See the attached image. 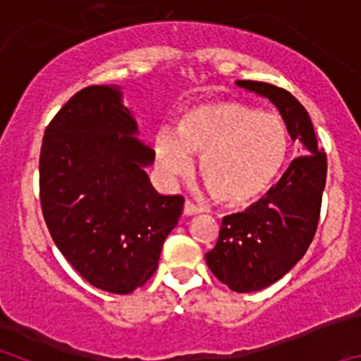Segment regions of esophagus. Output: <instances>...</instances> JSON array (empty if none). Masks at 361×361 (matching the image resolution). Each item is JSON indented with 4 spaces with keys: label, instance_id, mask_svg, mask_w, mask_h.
Returning <instances> with one entry per match:
<instances>
[{
    "label": "esophagus",
    "instance_id": "34e87169",
    "mask_svg": "<svg viewBox=\"0 0 361 361\" xmlns=\"http://www.w3.org/2000/svg\"><path fill=\"white\" fill-rule=\"evenodd\" d=\"M200 212H202V209H200L197 204L191 202V200H186V202H184V213H186V215H195V213Z\"/></svg>",
    "mask_w": 361,
    "mask_h": 361
}]
</instances>
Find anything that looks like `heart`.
Listing matches in <instances>:
<instances>
[{"mask_svg":"<svg viewBox=\"0 0 361 361\" xmlns=\"http://www.w3.org/2000/svg\"><path fill=\"white\" fill-rule=\"evenodd\" d=\"M288 132L271 114L235 101L190 108L177 128L161 130L155 157L168 175L191 168V155H200L199 175L219 202L247 204L275 183L288 157Z\"/></svg>","mask_w":361,"mask_h":361,"instance_id":"heart-1","label":"heart"}]
</instances>
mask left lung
Returning <instances> with one entry per match:
<instances>
[{
	"label": "left lung",
	"mask_w": 361,
	"mask_h": 361,
	"mask_svg": "<svg viewBox=\"0 0 361 361\" xmlns=\"http://www.w3.org/2000/svg\"><path fill=\"white\" fill-rule=\"evenodd\" d=\"M237 85L269 99L282 114L293 141L305 149L264 199L222 219L216 245L206 253L208 267L220 282L231 291L251 293L282 279L311 245L320 219L327 157L318 149L307 110L295 95L269 82Z\"/></svg>",
	"instance_id": "8db88e82"
}]
</instances>
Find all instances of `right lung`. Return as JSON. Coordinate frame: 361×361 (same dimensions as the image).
Returning <instances> with one entry per match:
<instances>
[{
    "label": "right lung",
    "mask_w": 361,
    "mask_h": 361,
    "mask_svg": "<svg viewBox=\"0 0 361 361\" xmlns=\"http://www.w3.org/2000/svg\"><path fill=\"white\" fill-rule=\"evenodd\" d=\"M116 86H88L44 130L39 199L57 250L94 288L128 295L149 280L183 213V195H161L145 166L155 153Z\"/></svg>",
    "instance_id": "1"
}]
</instances>
